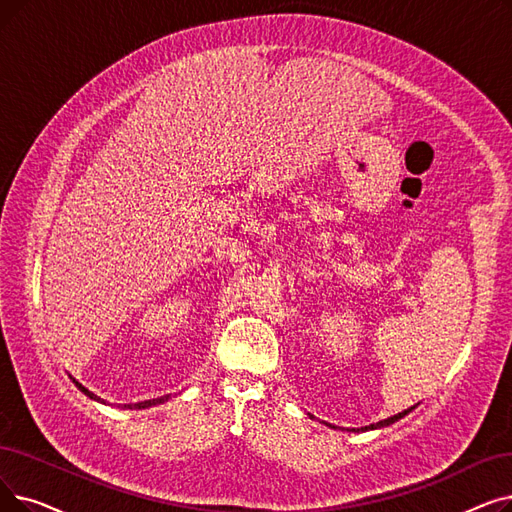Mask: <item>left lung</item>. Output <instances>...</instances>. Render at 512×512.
<instances>
[{"instance_id": "left-lung-1", "label": "left lung", "mask_w": 512, "mask_h": 512, "mask_svg": "<svg viewBox=\"0 0 512 512\" xmlns=\"http://www.w3.org/2000/svg\"><path fill=\"white\" fill-rule=\"evenodd\" d=\"M414 410V406L412 408H408V410H404V412H399V414H395V416H389V418H385V420H379V422H374V425H368V427H362V429H347L349 433H364V431H374V429H383V427H389V425H393V422H397L399 418H404L406 414H410ZM309 418H314L309 414ZM328 425V422H326ZM330 429H337L335 425H328Z\"/></svg>"}]
</instances>
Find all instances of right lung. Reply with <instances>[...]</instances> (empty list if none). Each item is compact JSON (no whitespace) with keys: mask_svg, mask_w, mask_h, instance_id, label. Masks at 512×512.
I'll use <instances>...</instances> for the list:
<instances>
[{"mask_svg":"<svg viewBox=\"0 0 512 512\" xmlns=\"http://www.w3.org/2000/svg\"><path fill=\"white\" fill-rule=\"evenodd\" d=\"M73 383L79 387V391L81 393H85L87 397H90V399H94V402H100V404H106L104 402V399H100L98 395H94L90 389H85L79 381H75L73 379ZM171 395H163V397H157V399H146V402H138V404H125V408H129V410H146V408H152V406H159V404H165L167 402V399H169Z\"/></svg>","mask_w":512,"mask_h":512,"instance_id":"obj_1","label":"right lung"}]
</instances>
